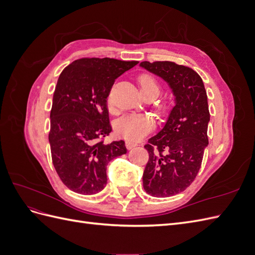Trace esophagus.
<instances>
[{"mask_svg":"<svg viewBox=\"0 0 255 255\" xmlns=\"http://www.w3.org/2000/svg\"><path fill=\"white\" fill-rule=\"evenodd\" d=\"M126 145H127L128 149H132V148H134V146L137 145V143H136V142H133V141L127 140V141H126Z\"/></svg>","mask_w":255,"mask_h":255,"instance_id":"34e87169","label":"esophagus"}]
</instances>
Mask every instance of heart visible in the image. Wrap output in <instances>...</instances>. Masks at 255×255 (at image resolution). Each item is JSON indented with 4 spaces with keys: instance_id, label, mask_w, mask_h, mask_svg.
<instances>
[{
    "instance_id": "obj_1",
    "label": "heart",
    "mask_w": 255,
    "mask_h": 255,
    "mask_svg": "<svg viewBox=\"0 0 255 255\" xmlns=\"http://www.w3.org/2000/svg\"><path fill=\"white\" fill-rule=\"evenodd\" d=\"M141 95L143 97L155 98L160 94V84L150 73H141L138 76ZM167 103L159 106V110L163 111ZM154 123L149 115L145 114H128L121 117L116 123V129L127 139L139 140L144 135L153 129Z\"/></svg>"
}]
</instances>
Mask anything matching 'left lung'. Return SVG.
Here are the masks:
<instances>
[{
    "label": "left lung",
    "instance_id": "1",
    "mask_svg": "<svg viewBox=\"0 0 255 255\" xmlns=\"http://www.w3.org/2000/svg\"><path fill=\"white\" fill-rule=\"evenodd\" d=\"M140 66L170 85L176 100L164 128L144 144L149 160L142 175L149 195L170 197L186 189L201 167L208 144L206 90L201 76L187 66L168 60Z\"/></svg>",
    "mask_w": 255,
    "mask_h": 255
}]
</instances>
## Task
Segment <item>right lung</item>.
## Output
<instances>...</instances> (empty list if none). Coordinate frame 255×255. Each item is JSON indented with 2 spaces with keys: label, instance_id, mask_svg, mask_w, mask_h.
Segmentation results:
<instances>
[{
  "label": "right lung",
  "instance_id": "right-lung-1",
  "mask_svg": "<svg viewBox=\"0 0 255 255\" xmlns=\"http://www.w3.org/2000/svg\"><path fill=\"white\" fill-rule=\"evenodd\" d=\"M137 64V60L84 57L72 61L59 75L49 141L54 168L74 192L101 191L107 183V164L127 153L123 140L103 142L112 132L107 97L115 80Z\"/></svg>",
  "mask_w": 255,
  "mask_h": 255
}]
</instances>
